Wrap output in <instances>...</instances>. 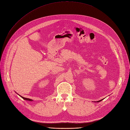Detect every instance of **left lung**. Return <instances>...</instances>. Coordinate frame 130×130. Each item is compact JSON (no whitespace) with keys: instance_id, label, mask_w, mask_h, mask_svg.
Instances as JSON below:
<instances>
[{"instance_id":"obj_1","label":"left lung","mask_w":130,"mask_h":130,"mask_svg":"<svg viewBox=\"0 0 130 130\" xmlns=\"http://www.w3.org/2000/svg\"><path fill=\"white\" fill-rule=\"evenodd\" d=\"M102 100H103V99H101V100H99V101H97V102H99V101H101Z\"/></svg>"}]
</instances>
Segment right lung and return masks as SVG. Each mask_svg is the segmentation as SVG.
Listing matches in <instances>:
<instances>
[{"instance_id": "obj_1", "label": "right lung", "mask_w": 130, "mask_h": 130, "mask_svg": "<svg viewBox=\"0 0 130 130\" xmlns=\"http://www.w3.org/2000/svg\"><path fill=\"white\" fill-rule=\"evenodd\" d=\"M20 97H21L22 98H23V99H24V100H28V101H33V100L32 99H29V98H24V97H22L21 95H20Z\"/></svg>"}]
</instances>
